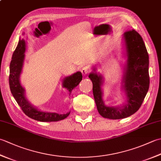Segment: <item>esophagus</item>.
I'll list each match as a JSON object with an SVG mask.
<instances>
[{
  "label": "esophagus",
  "instance_id": "1",
  "mask_svg": "<svg viewBox=\"0 0 161 161\" xmlns=\"http://www.w3.org/2000/svg\"><path fill=\"white\" fill-rule=\"evenodd\" d=\"M81 73H82V75H87L90 72V67L88 66H84L82 68H81Z\"/></svg>",
  "mask_w": 161,
  "mask_h": 161
}]
</instances>
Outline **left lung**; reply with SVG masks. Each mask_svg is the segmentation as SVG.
<instances>
[{
	"label": "left lung",
	"instance_id": "1",
	"mask_svg": "<svg viewBox=\"0 0 161 161\" xmlns=\"http://www.w3.org/2000/svg\"><path fill=\"white\" fill-rule=\"evenodd\" d=\"M123 38L127 57L122 80L126 103L122 107L106 106L102 99V76L95 72V68L88 75L93 82V96L99 114L112 119L125 118L135 114L141 107L149 87V55L142 38L135 30L125 32Z\"/></svg>",
	"mask_w": 161,
	"mask_h": 161
}]
</instances>
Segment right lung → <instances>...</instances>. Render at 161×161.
Masks as SVG:
<instances>
[{
	"label": "right lung",
	"instance_id": "right-lung-1",
	"mask_svg": "<svg viewBox=\"0 0 161 161\" xmlns=\"http://www.w3.org/2000/svg\"><path fill=\"white\" fill-rule=\"evenodd\" d=\"M26 43L24 39H19L18 45L12 54V61L9 66V84L10 91L16 102L21 108L22 111L29 118L40 122H56L67 118L70 112L66 114H59L57 113L44 112L38 110L27 100L25 96V89L20 83V75L21 73L25 59ZM82 80V75L80 71L73 75L65 77L63 80V87L66 88L71 93L75 87Z\"/></svg>",
	"mask_w": 161,
	"mask_h": 161
}]
</instances>
